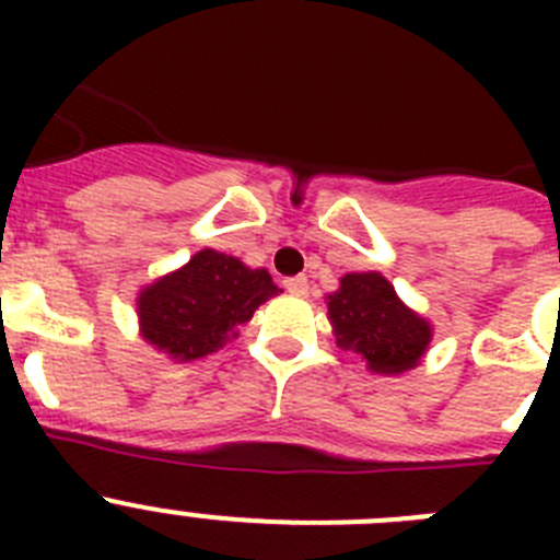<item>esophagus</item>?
<instances>
[{"mask_svg":"<svg viewBox=\"0 0 560 560\" xmlns=\"http://www.w3.org/2000/svg\"><path fill=\"white\" fill-rule=\"evenodd\" d=\"M283 285L291 291V294H296V296L308 294V280H305V277H289Z\"/></svg>","mask_w":560,"mask_h":560,"instance_id":"esophagus-1","label":"esophagus"}]
</instances>
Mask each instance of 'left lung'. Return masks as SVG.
<instances>
[{"label":"left lung","instance_id":"obj_1","mask_svg":"<svg viewBox=\"0 0 560 560\" xmlns=\"http://www.w3.org/2000/svg\"><path fill=\"white\" fill-rule=\"evenodd\" d=\"M328 319L336 345L359 353L378 375L418 368L432 341V325L400 303L393 283L378 271L341 277L339 289L328 294Z\"/></svg>","mask_w":560,"mask_h":560}]
</instances>
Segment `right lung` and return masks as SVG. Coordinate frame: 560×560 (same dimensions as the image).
<instances>
[{
  "mask_svg": "<svg viewBox=\"0 0 560 560\" xmlns=\"http://www.w3.org/2000/svg\"><path fill=\"white\" fill-rule=\"evenodd\" d=\"M266 269L237 257L201 249L182 269L160 277L137 296L140 334L173 361H196L224 348L237 325L277 294Z\"/></svg>",
  "mask_w": 560,
  "mask_h": 560,
  "instance_id": "obj_1",
  "label": "right lung"
}]
</instances>
